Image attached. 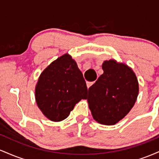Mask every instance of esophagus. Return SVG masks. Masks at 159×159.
Here are the masks:
<instances>
[{
	"mask_svg": "<svg viewBox=\"0 0 159 159\" xmlns=\"http://www.w3.org/2000/svg\"><path fill=\"white\" fill-rule=\"evenodd\" d=\"M96 81H93V82H90V81H87V88H89V87H90L91 86H92L93 84L95 83Z\"/></svg>",
	"mask_w": 159,
	"mask_h": 159,
	"instance_id": "obj_1",
	"label": "esophagus"
}]
</instances>
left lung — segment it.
Returning <instances> with one entry per match:
<instances>
[{
    "label": "left lung",
    "mask_w": 159,
    "mask_h": 159,
    "mask_svg": "<svg viewBox=\"0 0 159 159\" xmlns=\"http://www.w3.org/2000/svg\"><path fill=\"white\" fill-rule=\"evenodd\" d=\"M104 73L89 88L87 102L93 117L103 125H114L135 103L138 81L132 69L114 60L103 63Z\"/></svg>",
    "instance_id": "8db88e82"
}]
</instances>
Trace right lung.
I'll list each match as a JSON object with an SVG mask.
<instances>
[{
	"instance_id": "add662e5",
	"label": "right lung",
	"mask_w": 159,
	"mask_h": 159,
	"mask_svg": "<svg viewBox=\"0 0 159 159\" xmlns=\"http://www.w3.org/2000/svg\"><path fill=\"white\" fill-rule=\"evenodd\" d=\"M87 87L75 61L66 54L52 62L40 75L36 86L38 107L52 121L68 117L75 105L87 98Z\"/></svg>"
}]
</instances>
